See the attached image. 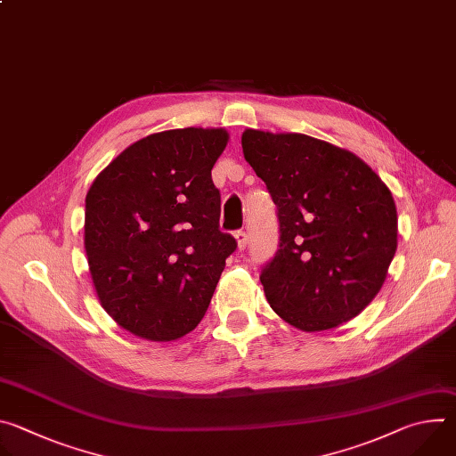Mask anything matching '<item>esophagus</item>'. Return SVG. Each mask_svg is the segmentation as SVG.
I'll return each mask as SVG.
<instances>
[{
  "mask_svg": "<svg viewBox=\"0 0 456 456\" xmlns=\"http://www.w3.org/2000/svg\"><path fill=\"white\" fill-rule=\"evenodd\" d=\"M234 238H236V241H238V248L243 250V248L247 247V243H248V234H247L245 231H236Z\"/></svg>",
  "mask_w": 456,
  "mask_h": 456,
  "instance_id": "obj_1",
  "label": "esophagus"
}]
</instances>
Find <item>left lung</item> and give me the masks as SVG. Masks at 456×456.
I'll list each match as a JSON object with an SVG mask.
<instances>
[{
	"label": "left lung",
	"instance_id": "8db88e82",
	"mask_svg": "<svg viewBox=\"0 0 456 456\" xmlns=\"http://www.w3.org/2000/svg\"><path fill=\"white\" fill-rule=\"evenodd\" d=\"M241 148L278 208L280 248L259 276L273 310L305 332L359 315L397 250L386 183L354 153L301 134L245 129Z\"/></svg>",
	"mask_w": 456,
	"mask_h": 456
}]
</instances>
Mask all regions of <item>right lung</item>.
<instances>
[{
	"label": "right lung",
	"mask_w": 456,
	"mask_h": 456,
	"mask_svg": "<svg viewBox=\"0 0 456 456\" xmlns=\"http://www.w3.org/2000/svg\"><path fill=\"white\" fill-rule=\"evenodd\" d=\"M225 129L183 127L126 148L86 194L85 248L102 308L122 329L175 341L208 312L238 243L220 231L211 169Z\"/></svg>",
	"instance_id": "1"
}]
</instances>
